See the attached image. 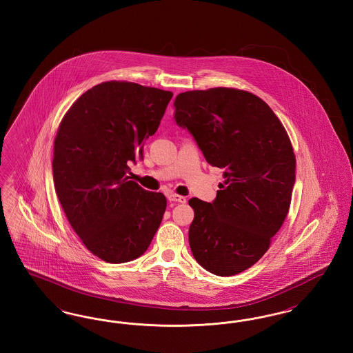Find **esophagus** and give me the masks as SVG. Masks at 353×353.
Wrapping results in <instances>:
<instances>
[{
    "instance_id": "1",
    "label": "esophagus",
    "mask_w": 353,
    "mask_h": 353,
    "mask_svg": "<svg viewBox=\"0 0 353 353\" xmlns=\"http://www.w3.org/2000/svg\"><path fill=\"white\" fill-rule=\"evenodd\" d=\"M168 200L172 202H181V203L186 202V199H185L184 196H179V194H174V193L169 194Z\"/></svg>"
}]
</instances>
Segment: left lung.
<instances>
[{"label": "left lung", "mask_w": 353, "mask_h": 353, "mask_svg": "<svg viewBox=\"0 0 353 353\" xmlns=\"http://www.w3.org/2000/svg\"><path fill=\"white\" fill-rule=\"evenodd\" d=\"M173 105L176 123L225 179L212 203L189 200L190 250L214 275L239 274L269 250L285 222L295 184L291 141L269 105L243 90L186 91Z\"/></svg>", "instance_id": "1"}]
</instances>
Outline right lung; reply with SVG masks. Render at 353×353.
Wrapping results in <instances>:
<instances>
[{
	"mask_svg": "<svg viewBox=\"0 0 353 353\" xmlns=\"http://www.w3.org/2000/svg\"><path fill=\"white\" fill-rule=\"evenodd\" d=\"M173 94L132 82L97 84L70 107L54 140L58 200L84 246L108 263L147 252L167 208L131 180Z\"/></svg>",
	"mask_w": 353,
	"mask_h": 353,
	"instance_id": "1",
	"label": "right lung"
}]
</instances>
